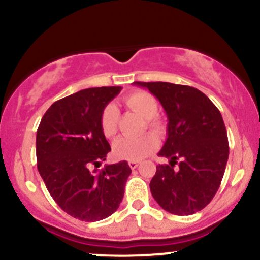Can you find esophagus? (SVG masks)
<instances>
[{"mask_svg":"<svg viewBox=\"0 0 260 260\" xmlns=\"http://www.w3.org/2000/svg\"><path fill=\"white\" fill-rule=\"evenodd\" d=\"M128 165H129L131 169L135 170V169H137L138 165H140V164H138V162H136V161H129V164H128Z\"/></svg>","mask_w":260,"mask_h":260,"instance_id":"esophagus-1","label":"esophagus"}]
</instances>
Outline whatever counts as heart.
<instances>
[{
    "label": "heart",
    "mask_w": 260,
    "mask_h": 260,
    "mask_svg": "<svg viewBox=\"0 0 260 260\" xmlns=\"http://www.w3.org/2000/svg\"><path fill=\"white\" fill-rule=\"evenodd\" d=\"M125 106L141 117L147 119V128L154 136H161L164 133V123L156 117L158 112V102L151 93L145 90H137L128 94L124 98ZM118 113L117 107L108 104L103 109L101 115V128L107 138H113L118 131ZM157 140L153 136H145L140 140L120 138L113 146V154L115 158L125 161H141L157 148Z\"/></svg>",
    "instance_id": "b5f03b06"
}]
</instances>
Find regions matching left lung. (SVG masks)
<instances>
[{"instance_id":"left-lung-1","label":"left lung","mask_w":260,"mask_h":260,"mask_svg":"<svg viewBox=\"0 0 260 260\" xmlns=\"http://www.w3.org/2000/svg\"><path fill=\"white\" fill-rule=\"evenodd\" d=\"M133 84L148 89L169 119L167 140L158 154L170 164L157 166L149 182L152 196L164 210L175 215L203 210L219 190L229 157L221 113L192 86L165 81ZM176 163L179 169L175 170Z\"/></svg>"}]
</instances>
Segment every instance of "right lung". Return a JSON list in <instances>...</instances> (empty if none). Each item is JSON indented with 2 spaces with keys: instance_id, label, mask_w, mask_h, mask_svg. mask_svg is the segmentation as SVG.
<instances>
[{
  "instance_id": "1",
  "label": "right lung",
  "mask_w": 260,
  "mask_h": 260,
  "mask_svg": "<svg viewBox=\"0 0 260 260\" xmlns=\"http://www.w3.org/2000/svg\"><path fill=\"white\" fill-rule=\"evenodd\" d=\"M120 89L89 88L56 101L36 133L38 170L46 188L62 210L83 221L111 216L132 172L127 161L96 170L111 151L101 128L102 112Z\"/></svg>"
}]
</instances>
